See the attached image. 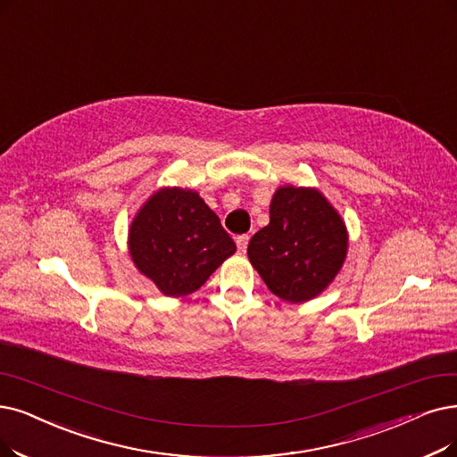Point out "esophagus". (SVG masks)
Segmentation results:
<instances>
[{
	"mask_svg": "<svg viewBox=\"0 0 457 457\" xmlns=\"http://www.w3.org/2000/svg\"><path fill=\"white\" fill-rule=\"evenodd\" d=\"M247 244H249V236L247 234H242V236H238V238H236V245H238L240 253H245Z\"/></svg>",
	"mask_w": 457,
	"mask_h": 457,
	"instance_id": "1",
	"label": "esophagus"
}]
</instances>
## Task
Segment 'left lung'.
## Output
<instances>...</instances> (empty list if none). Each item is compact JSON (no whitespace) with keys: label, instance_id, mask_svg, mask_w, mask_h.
Wrapping results in <instances>:
<instances>
[{"label":"left lung","instance_id":"1","mask_svg":"<svg viewBox=\"0 0 457 457\" xmlns=\"http://www.w3.org/2000/svg\"><path fill=\"white\" fill-rule=\"evenodd\" d=\"M349 249L343 217L315 187L281 186L270 223L253 236L247 257L278 298L303 303L330 285Z\"/></svg>","mask_w":457,"mask_h":457}]
</instances>
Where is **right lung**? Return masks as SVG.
I'll list each match as a JSON object with an SVG mask.
<instances>
[{
    "label": "right lung",
    "mask_w": 457,
    "mask_h": 457,
    "mask_svg": "<svg viewBox=\"0 0 457 457\" xmlns=\"http://www.w3.org/2000/svg\"><path fill=\"white\" fill-rule=\"evenodd\" d=\"M129 254L165 296L184 298L236 253L219 217L193 189L161 187L129 227Z\"/></svg>",
    "instance_id": "1"
}]
</instances>
